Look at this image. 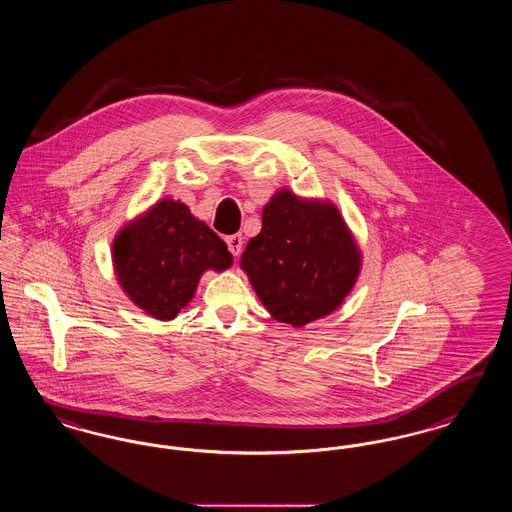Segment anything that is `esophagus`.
I'll use <instances>...</instances> for the list:
<instances>
[{
    "label": "esophagus",
    "instance_id": "1",
    "mask_svg": "<svg viewBox=\"0 0 512 512\" xmlns=\"http://www.w3.org/2000/svg\"><path fill=\"white\" fill-rule=\"evenodd\" d=\"M226 246H228L230 253H232L234 257H238V255L242 253V247H244L242 234H232V236H228V238H226Z\"/></svg>",
    "mask_w": 512,
    "mask_h": 512
}]
</instances>
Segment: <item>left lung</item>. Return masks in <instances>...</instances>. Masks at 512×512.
Returning <instances> with one entry per match:
<instances>
[{
    "label": "left lung",
    "mask_w": 512,
    "mask_h": 512,
    "mask_svg": "<svg viewBox=\"0 0 512 512\" xmlns=\"http://www.w3.org/2000/svg\"><path fill=\"white\" fill-rule=\"evenodd\" d=\"M240 266L278 322L303 328L343 305L362 270V251L337 205L289 188L263 207V228Z\"/></svg>",
    "instance_id": "obj_1"
}]
</instances>
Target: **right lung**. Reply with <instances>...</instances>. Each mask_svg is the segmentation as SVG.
<instances>
[{"instance_id":"1","label":"right lung","mask_w":512,"mask_h":512,"mask_svg":"<svg viewBox=\"0 0 512 512\" xmlns=\"http://www.w3.org/2000/svg\"><path fill=\"white\" fill-rule=\"evenodd\" d=\"M116 280L135 307L169 322L192 301L205 270L232 266L225 242L181 200L162 198L112 242Z\"/></svg>"}]
</instances>
